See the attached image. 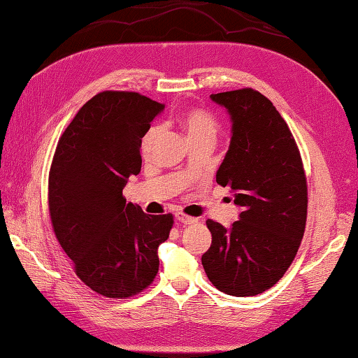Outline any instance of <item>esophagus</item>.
<instances>
[{
    "instance_id": "34e87169",
    "label": "esophagus",
    "mask_w": 358,
    "mask_h": 358,
    "mask_svg": "<svg viewBox=\"0 0 358 358\" xmlns=\"http://www.w3.org/2000/svg\"><path fill=\"white\" fill-rule=\"evenodd\" d=\"M176 220H178L179 223H182V224H193V223H196L198 218L185 215L184 212H178V214H176Z\"/></svg>"
}]
</instances>
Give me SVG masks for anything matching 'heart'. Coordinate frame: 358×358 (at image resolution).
Segmentation results:
<instances>
[{
    "label": "heart",
    "mask_w": 358,
    "mask_h": 358,
    "mask_svg": "<svg viewBox=\"0 0 358 358\" xmlns=\"http://www.w3.org/2000/svg\"><path fill=\"white\" fill-rule=\"evenodd\" d=\"M180 125L187 134L189 141L195 140H214L220 130V122L217 117L203 108H189L180 115ZM160 125L154 124L146 130V134L141 138V154L149 157L157 143V138L160 135Z\"/></svg>",
    "instance_id": "1"
}]
</instances>
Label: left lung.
Listing matches in <instances>:
<instances>
[{
  "mask_svg": "<svg viewBox=\"0 0 358 358\" xmlns=\"http://www.w3.org/2000/svg\"><path fill=\"white\" fill-rule=\"evenodd\" d=\"M210 99L233 122L217 184L229 187L242 212L229 229L206 222L212 243L201 262L218 291L258 296L278 283L302 242L308 208L302 157L286 121L261 92L243 87Z\"/></svg>",
  "mask_w": 358,
  "mask_h": 358,
  "instance_id": "1",
  "label": "left lung"
}]
</instances>
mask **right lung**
Instances as JSON below:
<instances>
[{"instance_id": "right-lung-1", "label": "right lung", "mask_w": 358, "mask_h": 358, "mask_svg": "<svg viewBox=\"0 0 358 358\" xmlns=\"http://www.w3.org/2000/svg\"><path fill=\"white\" fill-rule=\"evenodd\" d=\"M163 108L138 92H99L56 146L48 174L52 227L75 273L100 296H136L159 272L157 248L173 215L144 214L125 203L122 189L141 171V138Z\"/></svg>"}]
</instances>
